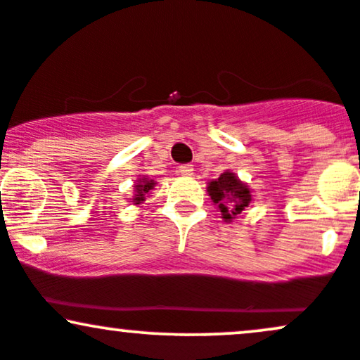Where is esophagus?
<instances>
[{
    "label": "esophagus",
    "mask_w": 360,
    "mask_h": 360,
    "mask_svg": "<svg viewBox=\"0 0 360 360\" xmlns=\"http://www.w3.org/2000/svg\"><path fill=\"white\" fill-rule=\"evenodd\" d=\"M193 171H194V167L191 166V164H183V166H179V169H177V172H179L181 176H186V177L193 176Z\"/></svg>",
    "instance_id": "34e87169"
}]
</instances>
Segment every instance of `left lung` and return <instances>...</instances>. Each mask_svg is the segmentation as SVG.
I'll list each match as a JSON object with an SVG mask.
<instances>
[{
	"label": "left lung",
	"instance_id": "8db88e82",
	"mask_svg": "<svg viewBox=\"0 0 360 360\" xmlns=\"http://www.w3.org/2000/svg\"><path fill=\"white\" fill-rule=\"evenodd\" d=\"M206 191H208L213 203L217 205V208L220 210L221 218L225 221L235 220L252 203V193L249 186L242 183L230 171L223 172L218 179L210 181Z\"/></svg>",
	"mask_w": 360,
	"mask_h": 360
}]
</instances>
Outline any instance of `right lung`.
I'll use <instances>...</instances> for the list:
<instances>
[{"label":"right lung","instance_id":"right-lung-1","mask_svg":"<svg viewBox=\"0 0 360 360\" xmlns=\"http://www.w3.org/2000/svg\"><path fill=\"white\" fill-rule=\"evenodd\" d=\"M157 183L154 179H148L147 176L140 177V179L137 181V184L134 186L135 188V194L134 198H131V201H134V205H142L143 201L147 200V196L150 194L152 189H154V186Z\"/></svg>","mask_w":360,"mask_h":360}]
</instances>
